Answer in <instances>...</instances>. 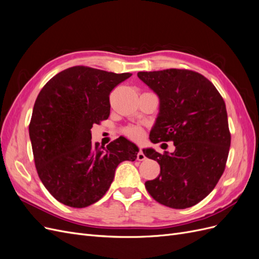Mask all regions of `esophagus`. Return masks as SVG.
<instances>
[{"mask_svg":"<svg viewBox=\"0 0 259 259\" xmlns=\"http://www.w3.org/2000/svg\"><path fill=\"white\" fill-rule=\"evenodd\" d=\"M137 159H138V160H140V161H143V160H145V159H146V156L144 155V153H143V151H142V149H140V152L138 153Z\"/></svg>","mask_w":259,"mask_h":259,"instance_id":"1","label":"esophagus"}]
</instances>
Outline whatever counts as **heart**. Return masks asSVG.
I'll list each match as a JSON object with an SVG mask.
<instances>
[{"label":"heart","mask_w":259,"mask_h":259,"mask_svg":"<svg viewBox=\"0 0 259 259\" xmlns=\"http://www.w3.org/2000/svg\"><path fill=\"white\" fill-rule=\"evenodd\" d=\"M123 133L135 141H139L143 138V130L138 126H128L123 129Z\"/></svg>","instance_id":"obj_1"}]
</instances>
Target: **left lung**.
I'll return each mask as SVG.
<instances>
[{"label":"left lung","mask_w":259,"mask_h":259,"mask_svg":"<svg viewBox=\"0 0 259 259\" xmlns=\"http://www.w3.org/2000/svg\"><path fill=\"white\" fill-rule=\"evenodd\" d=\"M138 77L159 98L149 140L172 141L175 146L173 153L163 155L143 149L160 165V174L145 182V187L165 206H193L214 189L226 165L230 147L226 105L212 82L194 71L139 72Z\"/></svg>","instance_id":"obj_1"}]
</instances>
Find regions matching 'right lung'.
<instances>
[{
	"label": "right lung",
	"mask_w": 259,
	"mask_h": 259,
	"mask_svg": "<svg viewBox=\"0 0 259 259\" xmlns=\"http://www.w3.org/2000/svg\"><path fill=\"white\" fill-rule=\"evenodd\" d=\"M130 73L72 66L49 80L33 107L29 135L38 177L58 201L86 207L110 188L122 161L139 147L119 137L105 147L91 142V128L110 116V94Z\"/></svg>",
	"instance_id": "right-lung-1"
}]
</instances>
